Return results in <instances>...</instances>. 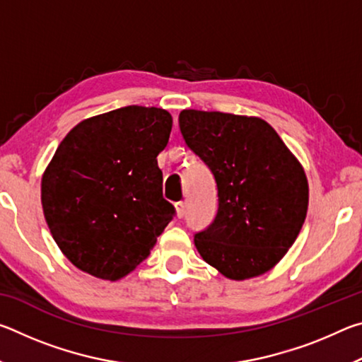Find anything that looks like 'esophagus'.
<instances>
[{"label": "esophagus", "mask_w": 362, "mask_h": 362, "mask_svg": "<svg viewBox=\"0 0 362 362\" xmlns=\"http://www.w3.org/2000/svg\"><path fill=\"white\" fill-rule=\"evenodd\" d=\"M175 212H177V217H179V218L185 217V212H187V204L183 203V201H179V203L175 204Z\"/></svg>", "instance_id": "1"}]
</instances>
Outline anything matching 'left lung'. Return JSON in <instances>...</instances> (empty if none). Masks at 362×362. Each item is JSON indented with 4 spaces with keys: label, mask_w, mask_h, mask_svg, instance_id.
<instances>
[{
    "label": "left lung",
    "mask_w": 362,
    "mask_h": 362,
    "mask_svg": "<svg viewBox=\"0 0 362 362\" xmlns=\"http://www.w3.org/2000/svg\"><path fill=\"white\" fill-rule=\"evenodd\" d=\"M179 126L217 183V216L194 235L199 255L235 281L267 273L305 222L308 180L302 164L255 116L183 110Z\"/></svg>",
    "instance_id": "obj_1"
}]
</instances>
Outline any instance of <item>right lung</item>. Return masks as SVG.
<instances>
[{
    "label": "right lung",
    "mask_w": 362,
    "mask_h": 362,
    "mask_svg": "<svg viewBox=\"0 0 362 362\" xmlns=\"http://www.w3.org/2000/svg\"><path fill=\"white\" fill-rule=\"evenodd\" d=\"M170 129L166 110L129 105L81 121L60 142L41 204L54 241L81 272L124 278L175 216L156 159Z\"/></svg>",
    "instance_id": "1"
}]
</instances>
